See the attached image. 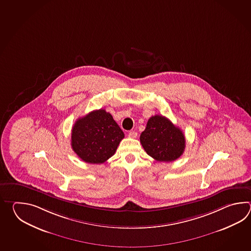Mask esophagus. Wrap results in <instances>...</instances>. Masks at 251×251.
<instances>
[{
	"label": "esophagus",
	"mask_w": 251,
	"mask_h": 251,
	"mask_svg": "<svg viewBox=\"0 0 251 251\" xmlns=\"http://www.w3.org/2000/svg\"><path fill=\"white\" fill-rule=\"evenodd\" d=\"M136 136H137V133L134 131H131L128 133V137H130V138H136Z\"/></svg>",
	"instance_id": "1"
}]
</instances>
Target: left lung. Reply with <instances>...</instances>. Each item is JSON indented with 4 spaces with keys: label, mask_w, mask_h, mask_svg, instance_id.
Segmentation results:
<instances>
[{
    "label": "left lung",
    "mask_w": 251,
    "mask_h": 251,
    "mask_svg": "<svg viewBox=\"0 0 251 251\" xmlns=\"http://www.w3.org/2000/svg\"><path fill=\"white\" fill-rule=\"evenodd\" d=\"M140 142L147 154L158 161L170 162L178 159L186 147L185 135L170 119L156 115L150 118L141 133Z\"/></svg>",
    "instance_id": "obj_1"
}]
</instances>
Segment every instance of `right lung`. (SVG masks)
Listing matches in <instances>:
<instances>
[{"label":"right lung","mask_w":251,"mask_h":251,"mask_svg":"<svg viewBox=\"0 0 251 251\" xmlns=\"http://www.w3.org/2000/svg\"><path fill=\"white\" fill-rule=\"evenodd\" d=\"M123 131L110 113L99 109L77 119L72 129V148L87 163L100 164L115 154Z\"/></svg>","instance_id":"1"}]
</instances>
